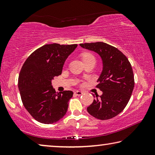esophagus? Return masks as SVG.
<instances>
[{
  "instance_id": "esophagus-1",
  "label": "esophagus",
  "mask_w": 155,
  "mask_h": 155,
  "mask_svg": "<svg viewBox=\"0 0 155 155\" xmlns=\"http://www.w3.org/2000/svg\"><path fill=\"white\" fill-rule=\"evenodd\" d=\"M74 94L77 96H81V95H82V94H83V92H82V91H75Z\"/></svg>"
}]
</instances>
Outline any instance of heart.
<instances>
[{
	"label": "heart",
	"mask_w": 155,
	"mask_h": 155,
	"mask_svg": "<svg viewBox=\"0 0 155 155\" xmlns=\"http://www.w3.org/2000/svg\"><path fill=\"white\" fill-rule=\"evenodd\" d=\"M82 59H83V61H87V60H89V59H94V57L91 54L88 53V52H85V53H83L82 54Z\"/></svg>",
	"instance_id": "heart-1"
}]
</instances>
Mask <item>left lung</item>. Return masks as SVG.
I'll list each match as a JSON object with an SVG mask.
<instances>
[{"mask_svg":"<svg viewBox=\"0 0 155 155\" xmlns=\"http://www.w3.org/2000/svg\"><path fill=\"white\" fill-rule=\"evenodd\" d=\"M80 46L98 53L103 61V71L96 85L103 94L100 98L96 96L87 107V111L101 120L113 118L124 110L134 88V75L130 62L121 51L106 43H85Z\"/></svg>","mask_w":155,"mask_h":155,"instance_id":"left-lung-1","label":"left lung"}]
</instances>
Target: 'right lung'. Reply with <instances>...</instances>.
<instances>
[{
	"label": "right lung",
	"instance_id": "right-lung-1",
	"mask_svg": "<svg viewBox=\"0 0 155 155\" xmlns=\"http://www.w3.org/2000/svg\"><path fill=\"white\" fill-rule=\"evenodd\" d=\"M77 44H46L30 54L18 78V88L23 105L34 119L43 124H53L66 114L72 91L56 92L52 80L61 74L65 60Z\"/></svg>",
	"mask_w": 155,
	"mask_h": 155
}]
</instances>
